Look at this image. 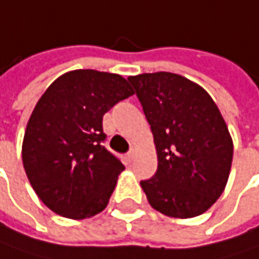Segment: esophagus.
<instances>
[{
	"instance_id": "1",
	"label": "esophagus",
	"mask_w": 259,
	"mask_h": 259,
	"mask_svg": "<svg viewBox=\"0 0 259 259\" xmlns=\"http://www.w3.org/2000/svg\"><path fill=\"white\" fill-rule=\"evenodd\" d=\"M135 158V149H130L129 152H127V160L132 161Z\"/></svg>"
}]
</instances>
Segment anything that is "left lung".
Segmentation results:
<instances>
[{
    "label": "left lung",
    "instance_id": "obj_1",
    "mask_svg": "<svg viewBox=\"0 0 259 259\" xmlns=\"http://www.w3.org/2000/svg\"><path fill=\"white\" fill-rule=\"evenodd\" d=\"M154 135L157 173L141 186L161 214H204L226 188L233 142L219 107L205 89L168 73L130 76Z\"/></svg>",
    "mask_w": 259,
    "mask_h": 259
}]
</instances>
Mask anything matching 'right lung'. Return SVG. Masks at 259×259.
<instances>
[{
    "label": "right lung",
    "instance_id": "obj_1",
    "mask_svg": "<svg viewBox=\"0 0 259 259\" xmlns=\"http://www.w3.org/2000/svg\"><path fill=\"white\" fill-rule=\"evenodd\" d=\"M130 95L120 74L73 70L40 97L26 126L22 158L32 188L55 214L83 220L108 205L124 165L102 146V117Z\"/></svg>",
    "mask_w": 259,
    "mask_h": 259
}]
</instances>
